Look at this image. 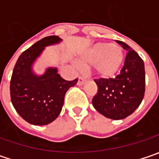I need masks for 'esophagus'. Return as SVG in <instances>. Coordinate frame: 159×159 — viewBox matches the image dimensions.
Masks as SVG:
<instances>
[{
	"mask_svg": "<svg viewBox=\"0 0 159 159\" xmlns=\"http://www.w3.org/2000/svg\"><path fill=\"white\" fill-rule=\"evenodd\" d=\"M85 81H86V80L83 77H79V79H78V85H83L85 83Z\"/></svg>",
	"mask_w": 159,
	"mask_h": 159,
	"instance_id": "esophagus-1",
	"label": "esophagus"
}]
</instances>
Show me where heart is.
<instances>
[{
    "label": "heart",
    "mask_w": 159,
    "mask_h": 159,
    "mask_svg": "<svg viewBox=\"0 0 159 159\" xmlns=\"http://www.w3.org/2000/svg\"><path fill=\"white\" fill-rule=\"evenodd\" d=\"M124 59V51L118 45L97 43L85 52L80 62L83 64H93L95 75L107 79L119 70Z\"/></svg>",
    "instance_id": "1"
}]
</instances>
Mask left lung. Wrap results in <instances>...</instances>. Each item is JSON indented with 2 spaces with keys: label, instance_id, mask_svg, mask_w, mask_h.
Segmentation results:
<instances>
[{
  "label": "left lung",
  "instance_id": "1",
  "mask_svg": "<svg viewBox=\"0 0 159 159\" xmlns=\"http://www.w3.org/2000/svg\"><path fill=\"white\" fill-rule=\"evenodd\" d=\"M117 42L127 51L124 66L115 78L95 80L98 89L92 103L106 118L123 119L131 115L143 99L145 70L143 61L137 53L125 42Z\"/></svg>",
  "mask_w": 159,
  "mask_h": 159
}]
</instances>
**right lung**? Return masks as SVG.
<instances>
[{
  "label": "right lung",
  "instance_id": "right-lung-1",
  "mask_svg": "<svg viewBox=\"0 0 159 159\" xmlns=\"http://www.w3.org/2000/svg\"><path fill=\"white\" fill-rule=\"evenodd\" d=\"M61 40L53 35L37 41L22 53L13 69L9 86L11 102L16 112L32 125H48L57 119L62 111L65 93L78 81V79L64 80L57 68H48L41 76L32 70L44 48Z\"/></svg>",
  "mask_w": 159,
  "mask_h": 159
}]
</instances>
